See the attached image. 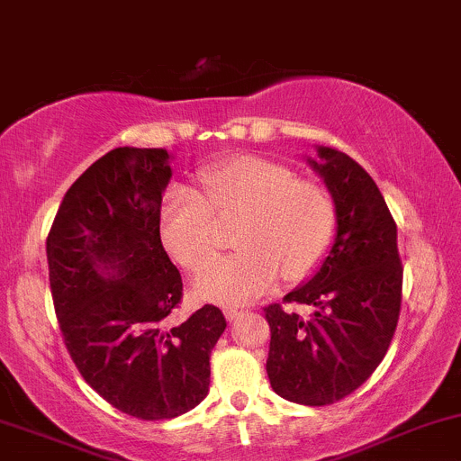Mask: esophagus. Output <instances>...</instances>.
<instances>
[{
    "mask_svg": "<svg viewBox=\"0 0 461 461\" xmlns=\"http://www.w3.org/2000/svg\"><path fill=\"white\" fill-rule=\"evenodd\" d=\"M222 312H225L227 321H234V320H239L242 312H245V308H240V306H225V308H222Z\"/></svg>",
    "mask_w": 461,
    "mask_h": 461,
    "instance_id": "esophagus-1",
    "label": "esophagus"
}]
</instances>
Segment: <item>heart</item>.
I'll use <instances>...</instances> for the list:
<instances>
[{
  "label": "heart",
  "instance_id": "1",
  "mask_svg": "<svg viewBox=\"0 0 461 461\" xmlns=\"http://www.w3.org/2000/svg\"><path fill=\"white\" fill-rule=\"evenodd\" d=\"M203 196L175 185L159 207L166 249L190 271L215 253V219L242 215L241 251L196 277V291L216 304H240L277 285L297 282L320 267L337 227L330 194L321 185L260 157H234L199 173Z\"/></svg>",
  "mask_w": 461,
  "mask_h": 461
}]
</instances>
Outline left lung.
I'll return each instance as SVG.
<instances>
[{
	"label": "left lung",
	"instance_id": "obj_1",
	"mask_svg": "<svg viewBox=\"0 0 461 461\" xmlns=\"http://www.w3.org/2000/svg\"><path fill=\"white\" fill-rule=\"evenodd\" d=\"M337 212V234L311 280L285 297L308 315L265 308L267 374L277 396L323 407L350 396L385 357L402 300L396 222L374 179L352 157L317 146L308 159Z\"/></svg>",
	"mask_w": 461,
	"mask_h": 461
}]
</instances>
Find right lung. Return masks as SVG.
Segmentation results:
<instances>
[{"label": "right lung", "mask_w": 461, "mask_h": 461, "mask_svg": "<svg viewBox=\"0 0 461 461\" xmlns=\"http://www.w3.org/2000/svg\"><path fill=\"white\" fill-rule=\"evenodd\" d=\"M164 149H113L65 192L48 242L50 288L69 357L100 396L140 420L190 411L210 392L227 321L205 304L176 323L181 273L159 236Z\"/></svg>", "instance_id": "1"}]
</instances>
